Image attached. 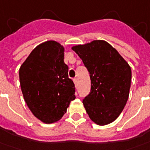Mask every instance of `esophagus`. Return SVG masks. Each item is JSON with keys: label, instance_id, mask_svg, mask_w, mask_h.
<instances>
[{"label": "esophagus", "instance_id": "esophagus-1", "mask_svg": "<svg viewBox=\"0 0 150 150\" xmlns=\"http://www.w3.org/2000/svg\"><path fill=\"white\" fill-rule=\"evenodd\" d=\"M73 82H74V83H75V85H77L78 83V81H77V79H73Z\"/></svg>", "mask_w": 150, "mask_h": 150}]
</instances>
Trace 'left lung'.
Instances as JSON below:
<instances>
[{
    "mask_svg": "<svg viewBox=\"0 0 150 150\" xmlns=\"http://www.w3.org/2000/svg\"><path fill=\"white\" fill-rule=\"evenodd\" d=\"M90 73L91 90L83 100L92 121L104 126L112 123L127 101L131 69L117 50L103 40L71 48Z\"/></svg>",
    "mask_w": 150,
    "mask_h": 150,
    "instance_id": "obj_1",
    "label": "left lung"
}]
</instances>
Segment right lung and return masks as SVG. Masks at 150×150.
Returning <instances> with one entry per match:
<instances>
[{
  "mask_svg": "<svg viewBox=\"0 0 150 150\" xmlns=\"http://www.w3.org/2000/svg\"><path fill=\"white\" fill-rule=\"evenodd\" d=\"M64 48L47 41L34 48L19 68L24 100L35 117L45 123L60 120L71 100L75 84L64 61Z\"/></svg>",
  "mask_w": 150,
  "mask_h": 150,
  "instance_id": "obj_1",
  "label": "right lung"
}]
</instances>
